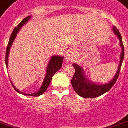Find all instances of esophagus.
Segmentation results:
<instances>
[{
	"instance_id": "esophagus-1",
	"label": "esophagus",
	"mask_w": 128,
	"mask_h": 128,
	"mask_svg": "<svg viewBox=\"0 0 128 128\" xmlns=\"http://www.w3.org/2000/svg\"><path fill=\"white\" fill-rule=\"evenodd\" d=\"M64 58H65V60H66V61H72V60H73V56H72V54H71V52H68L65 54Z\"/></svg>"
}]
</instances>
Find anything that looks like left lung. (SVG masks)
Returning <instances> with one entry per match:
<instances>
[{
  "mask_svg": "<svg viewBox=\"0 0 128 128\" xmlns=\"http://www.w3.org/2000/svg\"><path fill=\"white\" fill-rule=\"evenodd\" d=\"M112 30H113V33L117 36L120 40V45L122 48V53L120 55V62L118 66V70L112 80H110L108 83L105 84L94 83L93 81H90V79H88L82 67L75 63L72 64V66L75 68V73L71 80L72 86L74 90L76 92V93L83 98H96L106 93L114 86V84L118 78L120 70L122 68V62L124 58V47L122 42V36L119 30H117V28L115 26L112 27Z\"/></svg>",
  "mask_w": 128,
  "mask_h": 128,
  "instance_id": "8db88e82",
  "label": "left lung"
}]
</instances>
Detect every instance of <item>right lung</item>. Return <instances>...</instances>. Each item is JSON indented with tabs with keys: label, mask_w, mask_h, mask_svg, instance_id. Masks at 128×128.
I'll list each match as a JSON object with an SVG mask.
<instances>
[{
	"label": "right lung",
	"mask_w": 128,
	"mask_h": 128,
	"mask_svg": "<svg viewBox=\"0 0 128 128\" xmlns=\"http://www.w3.org/2000/svg\"><path fill=\"white\" fill-rule=\"evenodd\" d=\"M32 18V16H30L26 18L25 19H24L20 23L18 24V26L15 28V29L13 31V32L11 34V37L8 41V45H7V48H6V56H5V64H6V66L8 67V55L10 53V50H11V47L13 45V43L14 42V40L16 39V36L18 35V33L19 32V31L20 30L22 27L24 26L28 22V21L30 20V19ZM63 60H64V57L60 56H53L51 58L50 62H49V64L47 65V68H46V74H45V78L43 80L42 84L40 89L38 90V92H35L33 94H25L22 92L21 91H20L18 89L14 86L13 83H12V86L14 88V89L17 91L18 93L22 94V95L25 96H35V97H37L43 94V93L45 92V91L47 90V89L48 88L49 86H50V83L52 81V77L54 75V74L56 72L59 70L62 67V62H63Z\"/></svg>",
	"instance_id": "right-lung-1"
}]
</instances>
